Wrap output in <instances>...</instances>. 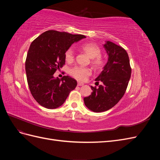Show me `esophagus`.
Wrapping results in <instances>:
<instances>
[{"label":"esophagus","mask_w":160,"mask_h":160,"mask_svg":"<svg viewBox=\"0 0 160 160\" xmlns=\"http://www.w3.org/2000/svg\"><path fill=\"white\" fill-rule=\"evenodd\" d=\"M83 85H84V83H80V82H78V83H77V85H78V86H83Z\"/></svg>","instance_id":"1"}]
</instances>
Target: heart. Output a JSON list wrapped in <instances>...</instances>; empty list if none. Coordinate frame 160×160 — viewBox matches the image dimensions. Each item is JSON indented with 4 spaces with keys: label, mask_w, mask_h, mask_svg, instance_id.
Instances as JSON below:
<instances>
[{
    "label": "heart",
    "mask_w": 160,
    "mask_h": 160,
    "mask_svg": "<svg viewBox=\"0 0 160 160\" xmlns=\"http://www.w3.org/2000/svg\"><path fill=\"white\" fill-rule=\"evenodd\" d=\"M81 49L83 50L91 59V64L95 69H100L103 67L104 61L101 57V49L98 45L95 43H86L81 46ZM65 60L67 62H72L74 59V52L72 49H69L65 52ZM70 74L76 79L83 81L88 77L91 74V70L89 68L82 67H75L70 70Z\"/></svg>",
    "instance_id": "heart-1"
}]
</instances>
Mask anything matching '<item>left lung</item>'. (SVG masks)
I'll list each match as a JSON object with an SVG mask.
<instances>
[{"label": "left lung", "mask_w": 160, "mask_h": 160, "mask_svg": "<svg viewBox=\"0 0 160 160\" xmlns=\"http://www.w3.org/2000/svg\"><path fill=\"white\" fill-rule=\"evenodd\" d=\"M104 49L108 61L95 79L102 82L98 88L91 86V94L84 98L87 108L93 112H103L112 108L125 93L132 73L128 52L123 48L111 41H105Z\"/></svg>", "instance_id": "8db88e82"}]
</instances>
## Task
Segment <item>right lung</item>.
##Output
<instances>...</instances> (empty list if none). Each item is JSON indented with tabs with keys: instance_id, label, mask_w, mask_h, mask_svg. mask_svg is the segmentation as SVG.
I'll return each instance as SVG.
<instances>
[{
	"instance_id": "add662e5",
	"label": "right lung",
	"mask_w": 160,
	"mask_h": 160,
	"mask_svg": "<svg viewBox=\"0 0 160 160\" xmlns=\"http://www.w3.org/2000/svg\"><path fill=\"white\" fill-rule=\"evenodd\" d=\"M86 38L82 35L47 31L34 40L25 61L28 88L37 102L47 109H56L64 103L75 89L77 81L69 76L61 79L53 76L65 65V52L74 42Z\"/></svg>"
}]
</instances>
